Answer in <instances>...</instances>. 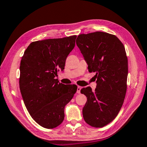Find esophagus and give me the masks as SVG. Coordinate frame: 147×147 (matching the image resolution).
<instances>
[{
    "instance_id": "esophagus-1",
    "label": "esophagus",
    "mask_w": 147,
    "mask_h": 147,
    "mask_svg": "<svg viewBox=\"0 0 147 147\" xmlns=\"http://www.w3.org/2000/svg\"><path fill=\"white\" fill-rule=\"evenodd\" d=\"M80 90H81V87L80 86H78L77 87V91H76V93H80Z\"/></svg>"
}]
</instances>
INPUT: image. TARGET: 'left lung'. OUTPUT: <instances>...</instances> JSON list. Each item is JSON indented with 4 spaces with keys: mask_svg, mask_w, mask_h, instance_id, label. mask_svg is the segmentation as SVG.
I'll return each instance as SVG.
<instances>
[{
    "mask_svg": "<svg viewBox=\"0 0 147 147\" xmlns=\"http://www.w3.org/2000/svg\"><path fill=\"white\" fill-rule=\"evenodd\" d=\"M76 43L88 65L96 73V87L81 89L87 102L82 113L89 125L101 128L111 123L120 111L127 89L128 58L122 42L102 32L80 34Z\"/></svg>",
    "mask_w": 147,
    "mask_h": 147,
    "instance_id": "1",
    "label": "left lung"
}]
</instances>
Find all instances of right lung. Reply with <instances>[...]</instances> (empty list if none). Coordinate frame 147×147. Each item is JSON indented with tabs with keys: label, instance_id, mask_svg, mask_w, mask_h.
<instances>
[{
	"label": "right lung",
	"instance_id": "obj_1",
	"mask_svg": "<svg viewBox=\"0 0 147 147\" xmlns=\"http://www.w3.org/2000/svg\"><path fill=\"white\" fill-rule=\"evenodd\" d=\"M76 36L32 42L20 65L19 88L32 119L45 128L63 122L65 106L76 92V85H64L55 79L64 69L67 57L75 46Z\"/></svg>",
	"mask_w": 147,
	"mask_h": 147
}]
</instances>
